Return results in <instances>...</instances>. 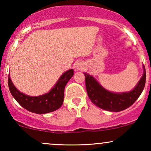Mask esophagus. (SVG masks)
Here are the masks:
<instances>
[{
    "label": "esophagus",
    "mask_w": 151,
    "mask_h": 151,
    "mask_svg": "<svg viewBox=\"0 0 151 151\" xmlns=\"http://www.w3.org/2000/svg\"><path fill=\"white\" fill-rule=\"evenodd\" d=\"M84 67V65L81 62H78L76 65V70H82Z\"/></svg>",
    "instance_id": "34e87169"
}]
</instances>
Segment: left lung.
Instances as JSON below:
<instances>
[{"label": "left lung", "mask_w": 151, "mask_h": 151, "mask_svg": "<svg viewBox=\"0 0 151 151\" xmlns=\"http://www.w3.org/2000/svg\"><path fill=\"white\" fill-rule=\"evenodd\" d=\"M143 74L141 79L130 91L116 93L104 88L93 76L84 73L85 76L86 89L91 102L104 110L119 112L131 106L138 99L144 89L145 84V70L143 65Z\"/></svg>", "instance_id": "1"}]
</instances>
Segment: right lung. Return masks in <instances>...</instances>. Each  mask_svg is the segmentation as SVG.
Instances as JSON below:
<instances>
[{
	"label": "right lung",
	"instance_id": "add662e5",
	"mask_svg": "<svg viewBox=\"0 0 151 151\" xmlns=\"http://www.w3.org/2000/svg\"><path fill=\"white\" fill-rule=\"evenodd\" d=\"M73 75L72 69L67 70L59 78L49 92L40 96H30L20 92L12 82L10 74L8 75V86L13 98L26 110L35 114H47L56 111L62 106L65 86Z\"/></svg>",
	"mask_w": 151,
	"mask_h": 151
}]
</instances>
